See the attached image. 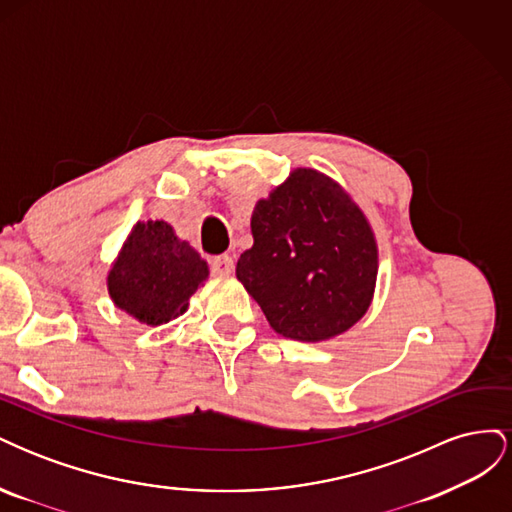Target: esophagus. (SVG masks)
I'll return each mask as SVG.
<instances>
[{
    "label": "esophagus",
    "mask_w": 512,
    "mask_h": 512,
    "mask_svg": "<svg viewBox=\"0 0 512 512\" xmlns=\"http://www.w3.org/2000/svg\"><path fill=\"white\" fill-rule=\"evenodd\" d=\"M211 271H213V275L226 277V275H230L232 271H235V260H232L228 254H222L218 258H213L211 260Z\"/></svg>",
    "instance_id": "obj_1"
}]
</instances>
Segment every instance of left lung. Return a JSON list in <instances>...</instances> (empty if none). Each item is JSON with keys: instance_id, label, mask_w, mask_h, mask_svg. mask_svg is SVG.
Here are the masks:
<instances>
[{"instance_id": "left-lung-1", "label": "left lung", "mask_w": 512, "mask_h": 512, "mask_svg": "<svg viewBox=\"0 0 512 512\" xmlns=\"http://www.w3.org/2000/svg\"><path fill=\"white\" fill-rule=\"evenodd\" d=\"M254 245L237 280L271 329L305 344L346 333L371 305L378 241L363 209L329 175L294 168L252 213Z\"/></svg>"}]
</instances>
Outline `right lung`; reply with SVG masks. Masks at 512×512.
<instances>
[{"label": "right lung", "mask_w": 512, "mask_h": 512, "mask_svg": "<svg viewBox=\"0 0 512 512\" xmlns=\"http://www.w3.org/2000/svg\"><path fill=\"white\" fill-rule=\"evenodd\" d=\"M209 280V265L164 220L136 222L106 275L108 297L147 327L188 312L190 297Z\"/></svg>", "instance_id": "add662e5"}]
</instances>
